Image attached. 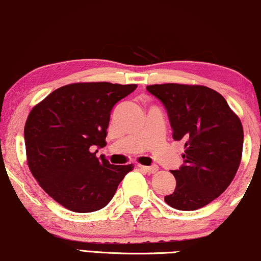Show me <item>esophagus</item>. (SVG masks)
Listing matches in <instances>:
<instances>
[{
    "label": "esophagus",
    "mask_w": 261,
    "mask_h": 261,
    "mask_svg": "<svg viewBox=\"0 0 261 261\" xmlns=\"http://www.w3.org/2000/svg\"><path fill=\"white\" fill-rule=\"evenodd\" d=\"M140 170H143L147 174H154V172L158 171V167L157 165H152V167H146V165H138Z\"/></svg>",
    "instance_id": "1"
}]
</instances>
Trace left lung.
Here are the masks:
<instances>
[{
  "label": "left lung",
  "mask_w": 261,
  "mask_h": 261,
  "mask_svg": "<svg viewBox=\"0 0 261 261\" xmlns=\"http://www.w3.org/2000/svg\"><path fill=\"white\" fill-rule=\"evenodd\" d=\"M146 89L164 104L174 140L185 143V164L171 171L176 188L164 201L181 211L200 208L218 198L238 172L241 121L224 97L207 86L157 84Z\"/></svg>",
  "instance_id": "8db88e82"
}]
</instances>
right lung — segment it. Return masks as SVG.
I'll return each instance as SVG.
<instances>
[{
  "label": "right lung",
  "instance_id": "1",
  "mask_svg": "<svg viewBox=\"0 0 261 261\" xmlns=\"http://www.w3.org/2000/svg\"><path fill=\"white\" fill-rule=\"evenodd\" d=\"M138 85L107 81L75 83L53 91L36 104L25 123L26 160L45 193L73 212L103 208L133 164L97 158L104 147L113 107Z\"/></svg>",
  "mask_w": 261,
  "mask_h": 261
}]
</instances>
